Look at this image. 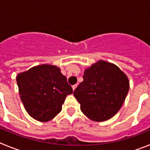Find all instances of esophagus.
Listing matches in <instances>:
<instances>
[{"label":"esophagus","instance_id":"34e87169","mask_svg":"<svg viewBox=\"0 0 150 150\" xmlns=\"http://www.w3.org/2000/svg\"><path fill=\"white\" fill-rule=\"evenodd\" d=\"M77 86H78V85H77V84H75V85H73V86H72V90H75V89H76Z\"/></svg>","mask_w":150,"mask_h":150}]
</instances>
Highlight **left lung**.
Instances as JSON below:
<instances>
[{
  "label": "left lung",
  "mask_w": 150,
  "mask_h": 150,
  "mask_svg": "<svg viewBox=\"0 0 150 150\" xmlns=\"http://www.w3.org/2000/svg\"><path fill=\"white\" fill-rule=\"evenodd\" d=\"M83 78L73 93L82 113L96 122L114 117L129 92L126 75L114 63L100 60L85 69Z\"/></svg>",
  "instance_id": "left-lung-1"
}]
</instances>
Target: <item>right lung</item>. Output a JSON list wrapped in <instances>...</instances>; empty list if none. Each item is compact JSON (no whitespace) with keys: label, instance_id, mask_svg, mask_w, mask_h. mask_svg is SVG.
<instances>
[{"label":"right lung","instance_id":"right-lung-1","mask_svg":"<svg viewBox=\"0 0 150 150\" xmlns=\"http://www.w3.org/2000/svg\"><path fill=\"white\" fill-rule=\"evenodd\" d=\"M20 98L31 117L48 122L61 111L72 88L59 67L50 64L33 67L16 76Z\"/></svg>","mask_w":150,"mask_h":150}]
</instances>
